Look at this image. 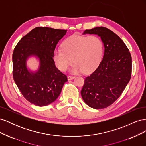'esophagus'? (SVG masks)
Segmentation results:
<instances>
[{
  "instance_id": "34e87169",
  "label": "esophagus",
  "mask_w": 146,
  "mask_h": 146,
  "mask_svg": "<svg viewBox=\"0 0 146 146\" xmlns=\"http://www.w3.org/2000/svg\"><path fill=\"white\" fill-rule=\"evenodd\" d=\"M74 78H75V77H74V76H68V80H72V79H74Z\"/></svg>"
}]
</instances>
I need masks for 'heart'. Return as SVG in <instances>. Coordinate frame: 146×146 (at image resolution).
I'll return each mask as SVG.
<instances>
[{
    "label": "heart",
    "instance_id": "heart-1",
    "mask_svg": "<svg viewBox=\"0 0 146 146\" xmlns=\"http://www.w3.org/2000/svg\"><path fill=\"white\" fill-rule=\"evenodd\" d=\"M62 48H56L54 52V60L60 70L65 71L74 61L76 64L70 69V73H88L99 64L102 55L103 44L95 35H74L63 42Z\"/></svg>",
    "mask_w": 146,
    "mask_h": 146
}]
</instances>
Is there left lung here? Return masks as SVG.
<instances>
[{
	"mask_svg": "<svg viewBox=\"0 0 146 146\" xmlns=\"http://www.w3.org/2000/svg\"><path fill=\"white\" fill-rule=\"evenodd\" d=\"M85 34H94L100 37L104 52L98 67L85 78L81 95L89 107L105 108L120 97L129 82L131 56L122 39L107 28L98 27L86 30L83 33Z\"/></svg>",
	"mask_w": 146,
	"mask_h": 146,
	"instance_id": "1",
	"label": "left lung"
}]
</instances>
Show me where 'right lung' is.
I'll return each mask as SVG.
<instances>
[{
	"label": "right lung",
	"mask_w": 146,
	"mask_h": 146,
	"mask_svg": "<svg viewBox=\"0 0 146 146\" xmlns=\"http://www.w3.org/2000/svg\"><path fill=\"white\" fill-rule=\"evenodd\" d=\"M66 30L38 27L33 29L17 43L13 53V77L22 94L30 103L42 107L58 98L64 83L66 75L55 65L54 52ZM38 59L36 72L27 68L30 57Z\"/></svg>",
	"instance_id": "right-lung-1"
}]
</instances>
